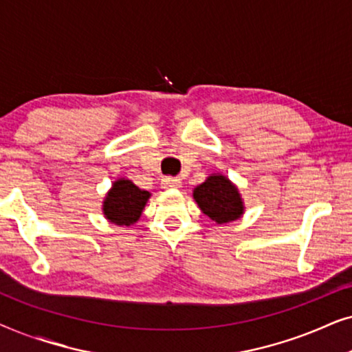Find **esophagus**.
<instances>
[{
    "instance_id": "1",
    "label": "esophagus",
    "mask_w": 352,
    "mask_h": 352,
    "mask_svg": "<svg viewBox=\"0 0 352 352\" xmlns=\"http://www.w3.org/2000/svg\"><path fill=\"white\" fill-rule=\"evenodd\" d=\"M162 186L165 187V189H179V187L182 186V182H181V179H177V177L168 176L162 179Z\"/></svg>"
}]
</instances>
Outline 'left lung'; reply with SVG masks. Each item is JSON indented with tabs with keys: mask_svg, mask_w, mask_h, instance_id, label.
I'll return each instance as SVG.
<instances>
[{
	"mask_svg": "<svg viewBox=\"0 0 352 352\" xmlns=\"http://www.w3.org/2000/svg\"><path fill=\"white\" fill-rule=\"evenodd\" d=\"M201 213L216 224H228L240 219L245 213V204L239 187L221 173H213L192 192Z\"/></svg>",
	"mask_w": 352,
	"mask_h": 352,
	"instance_id": "8db88e82",
	"label": "left lung"
}]
</instances>
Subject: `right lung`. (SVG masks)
<instances>
[{
  "label": "right lung",
  "instance_id": "add662e5",
  "mask_svg": "<svg viewBox=\"0 0 352 352\" xmlns=\"http://www.w3.org/2000/svg\"><path fill=\"white\" fill-rule=\"evenodd\" d=\"M151 195V192L139 189L131 179L120 177L113 181L102 200L104 218L109 223L124 228L136 224Z\"/></svg>",
  "mask_w": 352,
  "mask_h": 352
}]
</instances>
